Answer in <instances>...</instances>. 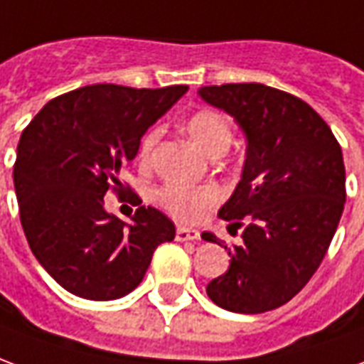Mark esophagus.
Masks as SVG:
<instances>
[{
  "instance_id": "esophagus-1",
  "label": "esophagus",
  "mask_w": 364,
  "mask_h": 364,
  "mask_svg": "<svg viewBox=\"0 0 364 364\" xmlns=\"http://www.w3.org/2000/svg\"><path fill=\"white\" fill-rule=\"evenodd\" d=\"M200 239V233L196 229L190 228H178L176 229V241H196Z\"/></svg>"
}]
</instances>
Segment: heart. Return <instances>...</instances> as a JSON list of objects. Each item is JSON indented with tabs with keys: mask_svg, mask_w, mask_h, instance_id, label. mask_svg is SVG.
Returning <instances> with one entry per match:
<instances>
[{
	"mask_svg": "<svg viewBox=\"0 0 364 364\" xmlns=\"http://www.w3.org/2000/svg\"><path fill=\"white\" fill-rule=\"evenodd\" d=\"M188 135L196 141V145L208 154L225 153L231 145L233 131L229 121L221 113L213 109H198L186 119ZM159 141V131H149L139 145V159L143 164L153 159L154 146ZM219 200L215 188H196L186 184H166L156 190L154 202L172 218L180 221H196L205 213V210Z\"/></svg>",
	"mask_w": 364,
	"mask_h": 364,
	"instance_id": "obj_1",
	"label": "heart"
}]
</instances>
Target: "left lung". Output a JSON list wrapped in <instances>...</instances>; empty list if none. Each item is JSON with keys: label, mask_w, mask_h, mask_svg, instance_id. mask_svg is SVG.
<instances>
[{"label": "left lung", "mask_w": 364, "mask_h": 364, "mask_svg": "<svg viewBox=\"0 0 364 364\" xmlns=\"http://www.w3.org/2000/svg\"><path fill=\"white\" fill-rule=\"evenodd\" d=\"M205 104L229 113L247 139L241 180L219 218L241 228L229 269L205 292L219 308L262 314L284 306L314 277L345 205L341 146L306 102L264 84L203 86ZM203 241L221 245L213 233Z\"/></svg>", "instance_id": "1"}]
</instances>
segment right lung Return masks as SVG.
Listing matches in <instances>:
<instances>
[{
    "label": "right lung",
    "mask_w": 364,
    "mask_h": 364,
    "mask_svg": "<svg viewBox=\"0 0 364 364\" xmlns=\"http://www.w3.org/2000/svg\"><path fill=\"white\" fill-rule=\"evenodd\" d=\"M186 92L94 84L50 100L21 133L13 182L23 231L64 290L117 300L141 284L154 249L174 239L162 211L141 205L125 223L105 211L104 196L123 194L121 168Z\"/></svg>",
    "instance_id": "right-lung-1"
}]
</instances>
